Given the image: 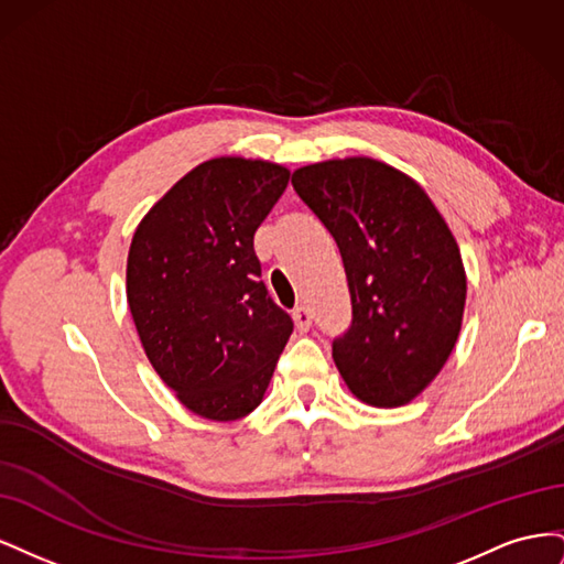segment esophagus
<instances>
[{"instance_id": "34e87169", "label": "esophagus", "mask_w": 564, "mask_h": 564, "mask_svg": "<svg viewBox=\"0 0 564 564\" xmlns=\"http://www.w3.org/2000/svg\"><path fill=\"white\" fill-rule=\"evenodd\" d=\"M292 317H294V324H296L299 332H308L313 327V313H311V308H305V305L296 308L292 313Z\"/></svg>"}]
</instances>
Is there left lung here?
Listing matches in <instances>:
<instances>
[{
  "mask_svg": "<svg viewBox=\"0 0 564 564\" xmlns=\"http://www.w3.org/2000/svg\"><path fill=\"white\" fill-rule=\"evenodd\" d=\"M344 259L352 322L334 362L357 400L402 406L445 367L460 332L466 270L423 187L371 158L327 160L292 176Z\"/></svg>",
  "mask_w": 564,
  "mask_h": 564,
  "instance_id": "left-lung-1",
  "label": "left lung"
}]
</instances>
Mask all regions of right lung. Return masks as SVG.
I'll return each instance as SVG.
<instances>
[{"label": "right lung", "instance_id": "add662e5", "mask_svg": "<svg viewBox=\"0 0 564 564\" xmlns=\"http://www.w3.org/2000/svg\"><path fill=\"white\" fill-rule=\"evenodd\" d=\"M286 183L282 164L202 162L133 232L127 301L135 332L160 379L197 416L253 412L294 332L253 251V232Z\"/></svg>", "mask_w": 564, "mask_h": 564}]
</instances>
